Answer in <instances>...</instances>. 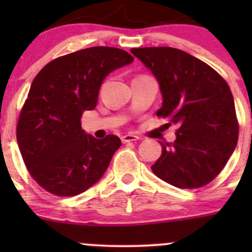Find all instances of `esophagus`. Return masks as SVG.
Returning <instances> with one entry per match:
<instances>
[{"label":"esophagus","instance_id":"obj_1","mask_svg":"<svg viewBox=\"0 0 252 252\" xmlns=\"http://www.w3.org/2000/svg\"><path fill=\"white\" fill-rule=\"evenodd\" d=\"M139 136L134 135V134H126V135L122 136V141L123 142H130V141H136L139 140Z\"/></svg>","mask_w":252,"mask_h":252}]
</instances>
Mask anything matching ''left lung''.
Returning <instances> with one entry per match:
<instances>
[{
    "mask_svg": "<svg viewBox=\"0 0 252 252\" xmlns=\"http://www.w3.org/2000/svg\"><path fill=\"white\" fill-rule=\"evenodd\" d=\"M151 70L162 95L157 116L179 124L173 144H162L151 169L159 179L182 189L212 182L224 168L238 142L234 98L213 68L173 47L131 48Z\"/></svg>",
    "mask_w": 252,
    "mask_h": 252,
    "instance_id": "1",
    "label": "left lung"
}]
</instances>
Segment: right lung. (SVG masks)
<instances>
[{
	"instance_id": "add662e5",
	"label": "right lung",
	"mask_w": 252,
	"mask_h": 252,
	"mask_svg": "<svg viewBox=\"0 0 252 252\" xmlns=\"http://www.w3.org/2000/svg\"><path fill=\"white\" fill-rule=\"evenodd\" d=\"M133 61L119 48L89 47L56 58L32 80L17 141L28 171L48 192L75 196L105 174L121 139L94 138L80 118L96 107L105 78Z\"/></svg>"
}]
</instances>
